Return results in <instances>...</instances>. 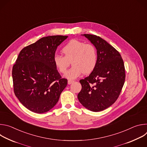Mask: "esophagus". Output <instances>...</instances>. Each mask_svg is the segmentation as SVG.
Returning a JSON list of instances; mask_svg holds the SVG:
<instances>
[{
	"mask_svg": "<svg viewBox=\"0 0 147 147\" xmlns=\"http://www.w3.org/2000/svg\"><path fill=\"white\" fill-rule=\"evenodd\" d=\"M74 80H68V84H72L73 82H74Z\"/></svg>",
	"mask_w": 147,
	"mask_h": 147,
	"instance_id": "esophagus-1",
	"label": "esophagus"
}]
</instances>
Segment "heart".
<instances>
[{"instance_id":"heart-1","label":"heart","mask_w":147,"mask_h":147,"mask_svg":"<svg viewBox=\"0 0 147 147\" xmlns=\"http://www.w3.org/2000/svg\"><path fill=\"white\" fill-rule=\"evenodd\" d=\"M63 56L56 55L53 63L57 70L64 74L71 64L73 66L66 73L65 77L73 80L84 74L91 73L98 63V52L96 48L91 44H86L77 39H72L63 47Z\"/></svg>"}]
</instances>
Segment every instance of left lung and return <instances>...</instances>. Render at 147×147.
<instances>
[{
	"mask_svg": "<svg viewBox=\"0 0 147 147\" xmlns=\"http://www.w3.org/2000/svg\"><path fill=\"white\" fill-rule=\"evenodd\" d=\"M95 47L98 63L89 76L80 80V102L93 112L106 109L119 98L125 81L123 60L120 53L107 42L95 35L84 34Z\"/></svg>",
	"mask_w": 147,
	"mask_h": 147,
	"instance_id": "8db88e82",
	"label": "left lung"
}]
</instances>
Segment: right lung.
<instances>
[{"instance_id":"right-lung-1","label":"right lung","mask_w":147,"mask_h":147,"mask_svg":"<svg viewBox=\"0 0 147 147\" xmlns=\"http://www.w3.org/2000/svg\"><path fill=\"white\" fill-rule=\"evenodd\" d=\"M68 36L43 37L20 51L13 66L14 92L30 111L43 113L57 103L67 84L53 63L57 47Z\"/></svg>"}]
</instances>
